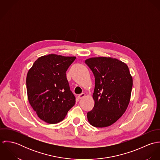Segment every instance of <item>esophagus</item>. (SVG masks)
<instances>
[{
	"mask_svg": "<svg viewBox=\"0 0 160 160\" xmlns=\"http://www.w3.org/2000/svg\"><path fill=\"white\" fill-rule=\"evenodd\" d=\"M84 96H85V93H82L79 94V95L78 96V99H81V98L84 97Z\"/></svg>",
	"mask_w": 160,
	"mask_h": 160,
	"instance_id": "obj_1",
	"label": "esophagus"
}]
</instances>
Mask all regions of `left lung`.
<instances>
[{"instance_id":"1","label":"left lung","mask_w":160,"mask_h":160,"mask_svg":"<svg viewBox=\"0 0 160 160\" xmlns=\"http://www.w3.org/2000/svg\"><path fill=\"white\" fill-rule=\"evenodd\" d=\"M86 64L95 78L94 106L88 112L89 123L105 128L114 123L126 112L132 88V78L126 64L116 58L95 57Z\"/></svg>"}]
</instances>
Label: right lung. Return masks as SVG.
Listing matches in <instances>:
<instances>
[{
  "label": "right lung",
  "mask_w": 160,
  "mask_h": 160,
  "mask_svg": "<svg viewBox=\"0 0 160 160\" xmlns=\"http://www.w3.org/2000/svg\"><path fill=\"white\" fill-rule=\"evenodd\" d=\"M75 57L50 54L39 57L26 77L29 102L38 117L48 124L62 121L74 105L67 71Z\"/></svg>",
  "instance_id": "1"
}]
</instances>
